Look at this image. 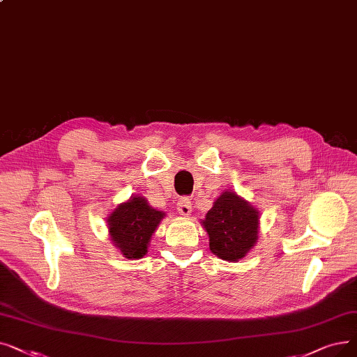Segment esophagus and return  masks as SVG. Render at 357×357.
<instances>
[{
    "label": "esophagus",
    "instance_id": "obj_1",
    "mask_svg": "<svg viewBox=\"0 0 357 357\" xmlns=\"http://www.w3.org/2000/svg\"><path fill=\"white\" fill-rule=\"evenodd\" d=\"M176 208H178V211H179L181 214H183V215H188V214L191 213V210H192V204H191L190 198H187V197H181V198H179V201H178V204H176Z\"/></svg>",
    "mask_w": 357,
    "mask_h": 357
}]
</instances>
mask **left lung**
Instances as JSON below:
<instances>
[{"instance_id": "obj_1", "label": "left lung", "mask_w": 357, "mask_h": 357, "mask_svg": "<svg viewBox=\"0 0 357 357\" xmlns=\"http://www.w3.org/2000/svg\"><path fill=\"white\" fill-rule=\"evenodd\" d=\"M258 211L235 192H223L203 222L210 250L226 261H238L246 255L257 242Z\"/></svg>"}]
</instances>
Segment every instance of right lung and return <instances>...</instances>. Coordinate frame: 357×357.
<instances>
[{"instance_id": "right-lung-1", "label": "right lung", "mask_w": 357, "mask_h": 357, "mask_svg": "<svg viewBox=\"0 0 357 357\" xmlns=\"http://www.w3.org/2000/svg\"><path fill=\"white\" fill-rule=\"evenodd\" d=\"M163 215L165 213L151 208L143 197H134L111 214L107 223L111 239L127 258H142Z\"/></svg>"}]
</instances>
